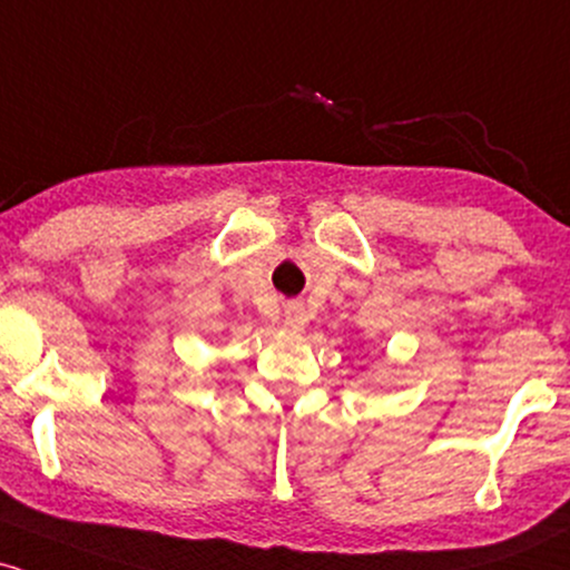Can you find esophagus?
Wrapping results in <instances>:
<instances>
[{
  "label": "esophagus",
  "mask_w": 570,
  "mask_h": 570,
  "mask_svg": "<svg viewBox=\"0 0 570 570\" xmlns=\"http://www.w3.org/2000/svg\"><path fill=\"white\" fill-rule=\"evenodd\" d=\"M284 316H286V326H292V330H305L307 326V316H305V307L299 303H289L284 305Z\"/></svg>",
  "instance_id": "1"
}]
</instances>
